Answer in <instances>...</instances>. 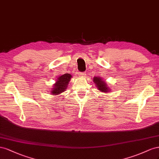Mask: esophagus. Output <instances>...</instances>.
Wrapping results in <instances>:
<instances>
[{
	"instance_id": "obj_1",
	"label": "esophagus",
	"mask_w": 159,
	"mask_h": 159,
	"mask_svg": "<svg viewBox=\"0 0 159 159\" xmlns=\"http://www.w3.org/2000/svg\"><path fill=\"white\" fill-rule=\"evenodd\" d=\"M80 75L81 76H85V75H86V73H85V72H80Z\"/></svg>"
}]
</instances>
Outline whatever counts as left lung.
<instances>
[{
	"label": "left lung",
	"instance_id": "1",
	"mask_svg": "<svg viewBox=\"0 0 159 159\" xmlns=\"http://www.w3.org/2000/svg\"><path fill=\"white\" fill-rule=\"evenodd\" d=\"M93 82L94 83L95 85H96L97 88L98 89V90L103 93H107V92H110V88L108 87L107 83L105 80H103L102 79H101V77H94L93 79Z\"/></svg>",
	"mask_w": 159,
	"mask_h": 159
}]
</instances>
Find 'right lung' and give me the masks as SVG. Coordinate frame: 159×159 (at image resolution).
I'll list each match as a JSON object with an SVG mask.
<instances>
[{"label":"right lung","instance_id":"right-lung-1","mask_svg":"<svg viewBox=\"0 0 159 159\" xmlns=\"http://www.w3.org/2000/svg\"><path fill=\"white\" fill-rule=\"evenodd\" d=\"M71 76L70 74L68 73L61 76L56 81V83L54 84L53 87L51 90V94L57 95L65 92L67 89L68 84L71 79Z\"/></svg>","mask_w":159,"mask_h":159}]
</instances>
